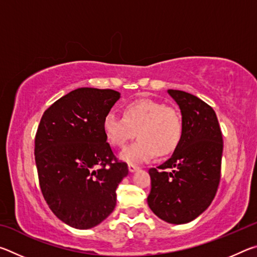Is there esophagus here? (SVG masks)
Segmentation results:
<instances>
[{
    "label": "esophagus",
    "instance_id": "1",
    "mask_svg": "<svg viewBox=\"0 0 257 257\" xmlns=\"http://www.w3.org/2000/svg\"><path fill=\"white\" fill-rule=\"evenodd\" d=\"M128 169H129V171H130V172H135V171H137L139 168L137 167V165H136V164L129 163V164H128Z\"/></svg>",
    "mask_w": 257,
    "mask_h": 257
}]
</instances>
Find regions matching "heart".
<instances>
[{
  "mask_svg": "<svg viewBox=\"0 0 257 257\" xmlns=\"http://www.w3.org/2000/svg\"><path fill=\"white\" fill-rule=\"evenodd\" d=\"M103 132L113 147H123L136 132L138 141L122 151L120 158L129 163H143L176 149L182 134L179 112L153 99H138L123 107V116L108 112Z\"/></svg>",
  "mask_w": 257,
  "mask_h": 257,
  "instance_id": "b5f03b06",
  "label": "heart"
}]
</instances>
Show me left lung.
Wrapping results in <instances>:
<instances>
[{
    "instance_id": "8db88e82",
    "label": "left lung",
    "mask_w": 257,
    "mask_h": 257,
    "mask_svg": "<svg viewBox=\"0 0 257 257\" xmlns=\"http://www.w3.org/2000/svg\"><path fill=\"white\" fill-rule=\"evenodd\" d=\"M168 93L180 107L182 134L173 154L151 168L147 203L165 222L187 223L210 206L221 177L223 141L213 108L182 90Z\"/></svg>"
}]
</instances>
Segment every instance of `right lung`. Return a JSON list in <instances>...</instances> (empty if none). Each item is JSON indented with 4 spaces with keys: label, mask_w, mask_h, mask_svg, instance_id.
Here are the masks:
<instances>
[{
    "label": "right lung",
    "mask_w": 257,
    "mask_h": 257,
    "mask_svg": "<svg viewBox=\"0 0 257 257\" xmlns=\"http://www.w3.org/2000/svg\"><path fill=\"white\" fill-rule=\"evenodd\" d=\"M120 93L82 87L54 102L35 137V161L51 211L72 228L89 229L116 204V187L128 165L113 154L103 120Z\"/></svg>",
    "instance_id": "1"
}]
</instances>
